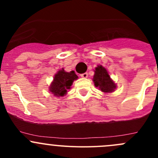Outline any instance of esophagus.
I'll return each instance as SVG.
<instances>
[{"label": "esophagus", "instance_id": "obj_1", "mask_svg": "<svg viewBox=\"0 0 158 158\" xmlns=\"http://www.w3.org/2000/svg\"><path fill=\"white\" fill-rule=\"evenodd\" d=\"M80 76L82 78H87V77H88V73H82V74H81Z\"/></svg>", "mask_w": 158, "mask_h": 158}]
</instances>
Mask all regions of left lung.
Here are the masks:
<instances>
[{"mask_svg":"<svg viewBox=\"0 0 158 158\" xmlns=\"http://www.w3.org/2000/svg\"><path fill=\"white\" fill-rule=\"evenodd\" d=\"M95 74L93 76L94 85L105 93H111L115 91L117 85L110 77L108 70L102 65H98L95 67Z\"/></svg>","mask_w":158,"mask_h":158,"instance_id":"left-lung-1","label":"left lung"}]
</instances>
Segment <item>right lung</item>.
Masks as SVG:
<instances>
[{"label": "right lung", "mask_w": 158, "mask_h": 158, "mask_svg": "<svg viewBox=\"0 0 158 158\" xmlns=\"http://www.w3.org/2000/svg\"><path fill=\"white\" fill-rule=\"evenodd\" d=\"M78 78L79 77L74 71L68 73L63 68L55 74L53 80L49 85V91L54 96H64L67 93L68 89L71 88L73 82Z\"/></svg>", "instance_id": "add662e5"}]
</instances>
